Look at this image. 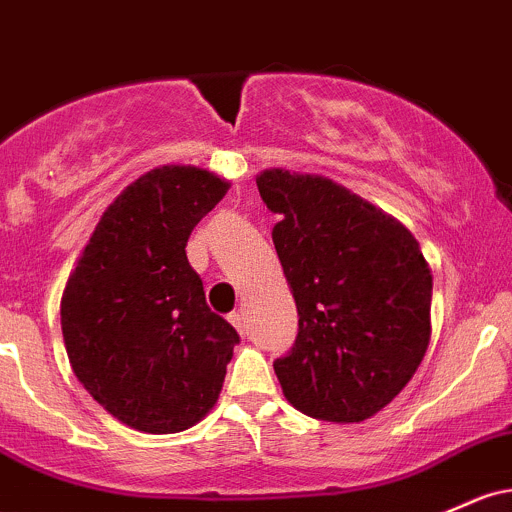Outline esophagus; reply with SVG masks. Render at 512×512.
<instances>
[{"label":"esophagus","instance_id":"34e87169","mask_svg":"<svg viewBox=\"0 0 512 512\" xmlns=\"http://www.w3.org/2000/svg\"><path fill=\"white\" fill-rule=\"evenodd\" d=\"M228 320H230V323H233L235 325V328H238V333L240 335H245L247 333V323H245V316H243V313H230V316H228Z\"/></svg>","mask_w":512,"mask_h":512}]
</instances>
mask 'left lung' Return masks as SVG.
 <instances>
[{
  "mask_svg": "<svg viewBox=\"0 0 512 512\" xmlns=\"http://www.w3.org/2000/svg\"><path fill=\"white\" fill-rule=\"evenodd\" d=\"M262 201L299 333L274 372L296 411L359 423L401 393L430 342L432 274L396 218L311 174L269 170Z\"/></svg>",
  "mask_w": 512,
  "mask_h": 512,
  "instance_id": "left-lung-1",
  "label": "left lung"
}]
</instances>
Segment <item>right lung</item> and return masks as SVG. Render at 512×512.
Wrapping results in <instances>:
<instances>
[{
	"label": "right lung",
	"instance_id": "obj_1",
	"mask_svg": "<svg viewBox=\"0 0 512 512\" xmlns=\"http://www.w3.org/2000/svg\"><path fill=\"white\" fill-rule=\"evenodd\" d=\"M228 192L199 167H160L104 211L70 274L60 323L72 372L114 418L167 435L216 403L240 342L206 306L187 240Z\"/></svg>",
	"mask_w": 512,
	"mask_h": 512
}]
</instances>
